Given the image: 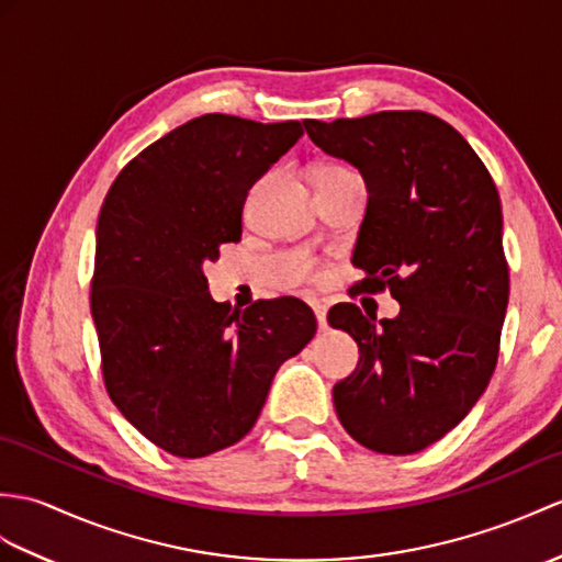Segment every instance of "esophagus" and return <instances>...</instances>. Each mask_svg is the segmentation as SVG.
<instances>
[{
  "mask_svg": "<svg viewBox=\"0 0 562 562\" xmlns=\"http://www.w3.org/2000/svg\"><path fill=\"white\" fill-rule=\"evenodd\" d=\"M311 306H313V313H316L318 328H321V330L328 328V308H325V304H321V302H313Z\"/></svg>",
  "mask_w": 562,
  "mask_h": 562,
  "instance_id": "obj_1",
  "label": "esophagus"
}]
</instances>
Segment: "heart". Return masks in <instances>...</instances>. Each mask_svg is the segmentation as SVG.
<instances>
[{
    "instance_id": "b5f03b06",
    "label": "heart",
    "mask_w": 562,
    "mask_h": 562,
    "mask_svg": "<svg viewBox=\"0 0 562 562\" xmlns=\"http://www.w3.org/2000/svg\"><path fill=\"white\" fill-rule=\"evenodd\" d=\"M321 169H342L340 165H328V167H321Z\"/></svg>"
}]
</instances>
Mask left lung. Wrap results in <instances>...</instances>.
<instances>
[{
	"label": "left lung",
	"instance_id": "8db88e82",
	"mask_svg": "<svg viewBox=\"0 0 562 562\" xmlns=\"http://www.w3.org/2000/svg\"><path fill=\"white\" fill-rule=\"evenodd\" d=\"M304 126L367 181L355 286L400 302L381 325L355 304L330 308L359 345L355 373L333 387L337 419L373 452H419L464 419L498 361L510 294L498 189L458 128L428 112Z\"/></svg>",
	"mask_w": 562,
	"mask_h": 562
}]
</instances>
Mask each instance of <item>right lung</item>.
<instances>
[{"label": "right lung", "instance_id": "add662e5", "mask_svg": "<svg viewBox=\"0 0 562 562\" xmlns=\"http://www.w3.org/2000/svg\"><path fill=\"white\" fill-rule=\"evenodd\" d=\"M299 122L203 114L150 143L114 179L90 280L108 395L155 446L205 458L254 428L280 363L316 335L294 296L229 311L203 276L241 239L246 193L302 138Z\"/></svg>", "mask_w": 562, "mask_h": 562}]
</instances>
